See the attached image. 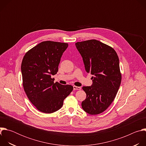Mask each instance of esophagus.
I'll use <instances>...</instances> for the list:
<instances>
[{"instance_id":"esophagus-1","label":"esophagus","mask_w":146,"mask_h":146,"mask_svg":"<svg viewBox=\"0 0 146 146\" xmlns=\"http://www.w3.org/2000/svg\"><path fill=\"white\" fill-rule=\"evenodd\" d=\"M73 90H80L81 88L80 87H76V86H73Z\"/></svg>"}]
</instances>
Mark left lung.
<instances>
[{
	"label": "left lung",
	"instance_id": "8db88e82",
	"mask_svg": "<svg viewBox=\"0 0 146 146\" xmlns=\"http://www.w3.org/2000/svg\"><path fill=\"white\" fill-rule=\"evenodd\" d=\"M75 44L86 72L94 76L92 86L82 87L87 97L82 108L91 115L102 113L114 100L121 84L118 56L112 47L95 39Z\"/></svg>",
	"mask_w": 146,
	"mask_h": 146
}]
</instances>
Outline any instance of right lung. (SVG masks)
I'll use <instances>...</instances> for the list:
<instances>
[{"label":"right lung","instance_id":"add662e5","mask_svg":"<svg viewBox=\"0 0 146 146\" xmlns=\"http://www.w3.org/2000/svg\"><path fill=\"white\" fill-rule=\"evenodd\" d=\"M68 47L65 43L45 41L29 50L21 64L24 91L36 108L52 113L63 106L64 99L73 91L70 85L54 82L61 56Z\"/></svg>","mask_w":146,"mask_h":146}]
</instances>
